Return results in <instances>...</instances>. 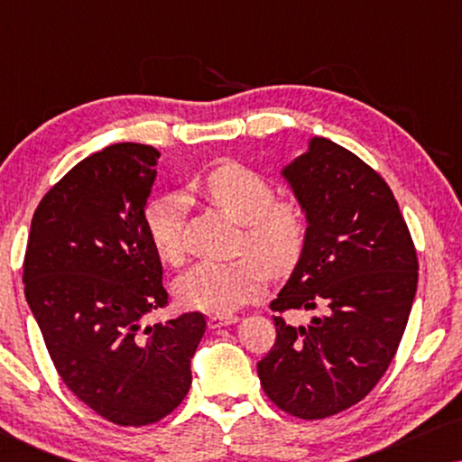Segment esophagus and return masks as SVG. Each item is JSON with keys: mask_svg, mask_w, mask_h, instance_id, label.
Instances as JSON below:
<instances>
[{"mask_svg": "<svg viewBox=\"0 0 462 462\" xmlns=\"http://www.w3.org/2000/svg\"><path fill=\"white\" fill-rule=\"evenodd\" d=\"M237 319L239 318L236 313H212L210 318H208V324H210V328H223L236 324Z\"/></svg>", "mask_w": 462, "mask_h": 462, "instance_id": "34e87169", "label": "esophagus"}]
</instances>
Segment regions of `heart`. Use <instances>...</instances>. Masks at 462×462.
<instances>
[{"label":"heart","mask_w":462,"mask_h":462,"mask_svg":"<svg viewBox=\"0 0 462 462\" xmlns=\"http://www.w3.org/2000/svg\"><path fill=\"white\" fill-rule=\"evenodd\" d=\"M198 191L244 225L242 250L257 254L236 261H204L176 282V296L187 307L226 313L261 294L267 268L288 273L299 264L309 239V217L296 199H275V187L263 174L237 162L212 168ZM185 198L163 193L144 210V229L157 254L179 264L185 258Z\"/></svg>","instance_id":"heart-1"}]
</instances>
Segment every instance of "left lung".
Segmentation results:
<instances>
[{"label": "left lung", "instance_id": "obj_1", "mask_svg": "<svg viewBox=\"0 0 462 462\" xmlns=\"http://www.w3.org/2000/svg\"><path fill=\"white\" fill-rule=\"evenodd\" d=\"M309 217V239L271 302L275 345L258 362L264 393L290 416L319 420L362 402L393 362L419 283L406 220L376 170L313 138L283 170ZM324 310L307 327L288 310Z\"/></svg>", "mask_w": 462, "mask_h": 462}]
</instances>
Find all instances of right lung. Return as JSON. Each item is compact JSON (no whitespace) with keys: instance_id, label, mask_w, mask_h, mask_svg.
I'll list each match as a JSON object with an SVG mask.
<instances>
[{"instance_id":"1","label":"right lung","mask_w":462,"mask_h":462,"mask_svg":"<svg viewBox=\"0 0 462 462\" xmlns=\"http://www.w3.org/2000/svg\"><path fill=\"white\" fill-rule=\"evenodd\" d=\"M160 151L119 143L86 157L43 195L23 263L24 296L62 383L122 427L153 425L185 400L206 315L144 326L168 307L144 229Z\"/></svg>"}]
</instances>
